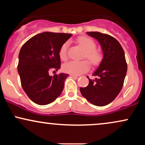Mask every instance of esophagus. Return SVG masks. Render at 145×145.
Returning <instances> with one entry per match:
<instances>
[{"label": "esophagus", "instance_id": "esophagus-1", "mask_svg": "<svg viewBox=\"0 0 145 145\" xmlns=\"http://www.w3.org/2000/svg\"><path fill=\"white\" fill-rule=\"evenodd\" d=\"M71 76L74 78H76V79H78V78L80 77V76H75V75H71Z\"/></svg>", "mask_w": 145, "mask_h": 145}]
</instances>
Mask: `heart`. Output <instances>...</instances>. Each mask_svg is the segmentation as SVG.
Listing matches in <instances>:
<instances>
[{
  "label": "heart",
  "instance_id": "b5f03b06",
  "mask_svg": "<svg viewBox=\"0 0 145 145\" xmlns=\"http://www.w3.org/2000/svg\"><path fill=\"white\" fill-rule=\"evenodd\" d=\"M78 44L85 50L84 57L89 61L93 65H97L101 62L102 56L101 53L95 50L96 44L93 39L87 37H80L77 39ZM68 42L64 43L59 50L60 59L62 61H65L67 59ZM90 65L87 61H71L65 63L63 65V70L67 74L79 76L89 71Z\"/></svg>",
  "mask_w": 145,
  "mask_h": 145
}]
</instances>
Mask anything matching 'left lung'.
I'll use <instances>...</instances> for the list:
<instances>
[{
    "label": "left lung",
    "mask_w": 145,
    "mask_h": 145,
    "mask_svg": "<svg viewBox=\"0 0 145 145\" xmlns=\"http://www.w3.org/2000/svg\"><path fill=\"white\" fill-rule=\"evenodd\" d=\"M99 41L102 49V61L93 76L89 85L80 89L81 94L95 106H104L112 102L120 93L127 73L125 53L115 38L99 32H87Z\"/></svg>",
    "instance_id": "1"
}]
</instances>
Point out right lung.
<instances>
[{
    "label": "right lung",
    "instance_id": "add662e5",
    "mask_svg": "<svg viewBox=\"0 0 145 145\" xmlns=\"http://www.w3.org/2000/svg\"><path fill=\"white\" fill-rule=\"evenodd\" d=\"M71 37L68 33L44 32L29 39L19 53L18 71L22 89L37 104L53 102L62 93L69 75L50 76L51 69L61 67L59 50Z\"/></svg>",
    "mask_w": 145,
    "mask_h": 145
}]
</instances>
